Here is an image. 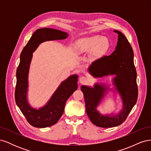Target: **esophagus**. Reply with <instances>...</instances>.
Instances as JSON below:
<instances>
[{
    "instance_id": "34e87169",
    "label": "esophagus",
    "mask_w": 151,
    "mask_h": 151,
    "mask_svg": "<svg viewBox=\"0 0 151 151\" xmlns=\"http://www.w3.org/2000/svg\"><path fill=\"white\" fill-rule=\"evenodd\" d=\"M79 82H80L81 84L86 83L87 82H88V79H87L86 77L82 76V77H81L80 78H79Z\"/></svg>"
}]
</instances>
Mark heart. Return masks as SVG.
<instances>
[{
	"instance_id": "b5f03b06",
	"label": "heart",
	"mask_w": 151,
	"mask_h": 151,
	"mask_svg": "<svg viewBox=\"0 0 151 151\" xmlns=\"http://www.w3.org/2000/svg\"><path fill=\"white\" fill-rule=\"evenodd\" d=\"M109 47V42L106 38L100 35H93L83 38L76 42L75 47L78 53L88 52L94 49V55H98L106 52Z\"/></svg>"
}]
</instances>
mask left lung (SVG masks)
I'll return each mask as SVG.
<instances>
[{"label": "left lung", "instance_id": "1", "mask_svg": "<svg viewBox=\"0 0 151 151\" xmlns=\"http://www.w3.org/2000/svg\"><path fill=\"white\" fill-rule=\"evenodd\" d=\"M118 34L117 45L110 55L98 59L89 65L88 71L94 77L115 75L112 79L115 89L120 95L123 108L118 115H102L97 107L106 95L109 87L96 83L93 88L81 86L84 96L86 111L94 125L102 128H110L121 125L136 104L138 97L137 72L134 63V52L125 36L120 31Z\"/></svg>", "mask_w": 151, "mask_h": 151}]
</instances>
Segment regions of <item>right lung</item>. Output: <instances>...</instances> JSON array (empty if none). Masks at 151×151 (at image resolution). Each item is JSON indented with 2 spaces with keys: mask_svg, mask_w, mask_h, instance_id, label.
I'll use <instances>...</instances> for the list:
<instances>
[{
  "mask_svg": "<svg viewBox=\"0 0 151 151\" xmlns=\"http://www.w3.org/2000/svg\"><path fill=\"white\" fill-rule=\"evenodd\" d=\"M68 33L51 28L36 30L32 35L20 55V63L16 71L15 100L17 106L30 125L37 128L52 126L60 119L68 98L77 89L78 76L72 75L61 83L55 92L44 106L38 109L31 107L27 99L28 74L33 53L39 45L46 41L63 40Z\"/></svg>",
  "mask_w": 151,
  "mask_h": 151,
  "instance_id": "1",
  "label": "right lung"
}]
</instances>
